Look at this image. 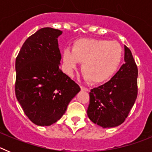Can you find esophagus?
<instances>
[{
    "instance_id": "obj_1",
    "label": "esophagus",
    "mask_w": 152,
    "mask_h": 152,
    "mask_svg": "<svg viewBox=\"0 0 152 152\" xmlns=\"http://www.w3.org/2000/svg\"><path fill=\"white\" fill-rule=\"evenodd\" d=\"M80 89L82 90V91H89V88H87V87H84V86L83 85H80Z\"/></svg>"
}]
</instances>
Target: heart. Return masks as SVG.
I'll return each instance as SVG.
<instances>
[{
	"instance_id": "obj_1",
	"label": "heart",
	"mask_w": 152,
	"mask_h": 152,
	"mask_svg": "<svg viewBox=\"0 0 152 152\" xmlns=\"http://www.w3.org/2000/svg\"><path fill=\"white\" fill-rule=\"evenodd\" d=\"M123 49L119 42L98 39H81L73 44L72 50L63 51L64 69L72 75L82 62V72L94 83H103L116 73L121 63Z\"/></svg>"
}]
</instances>
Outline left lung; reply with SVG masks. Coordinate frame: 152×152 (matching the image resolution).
<instances>
[{
	"instance_id": "left-lung-1",
	"label": "left lung",
	"mask_w": 152,
	"mask_h": 152,
	"mask_svg": "<svg viewBox=\"0 0 152 152\" xmlns=\"http://www.w3.org/2000/svg\"><path fill=\"white\" fill-rule=\"evenodd\" d=\"M138 68L125 45V63L103 85L91 89L87 113L91 121L103 128L122 124L129 116L138 95Z\"/></svg>"
}]
</instances>
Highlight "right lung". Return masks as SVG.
I'll return each instance as SVG.
<instances>
[{
    "instance_id": "right-lung-1",
    "label": "right lung",
    "mask_w": 152,
    "mask_h": 152,
    "mask_svg": "<svg viewBox=\"0 0 152 152\" xmlns=\"http://www.w3.org/2000/svg\"><path fill=\"white\" fill-rule=\"evenodd\" d=\"M59 29L42 28L28 37L17 56L15 94L24 113L37 126H50L80 91L59 68Z\"/></svg>"
}]
</instances>
